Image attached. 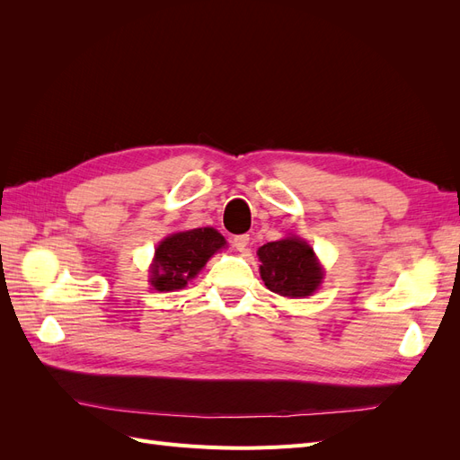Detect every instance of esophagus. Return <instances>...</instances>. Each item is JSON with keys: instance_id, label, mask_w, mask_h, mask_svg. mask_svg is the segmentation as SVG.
Masks as SVG:
<instances>
[{"instance_id": "34e87169", "label": "esophagus", "mask_w": 460, "mask_h": 460, "mask_svg": "<svg viewBox=\"0 0 460 460\" xmlns=\"http://www.w3.org/2000/svg\"><path fill=\"white\" fill-rule=\"evenodd\" d=\"M232 245L238 249V252H247V245H249V235L247 234H240V235H234L232 238Z\"/></svg>"}]
</instances>
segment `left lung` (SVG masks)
<instances>
[{"label": "left lung", "instance_id": "left-lung-1", "mask_svg": "<svg viewBox=\"0 0 460 460\" xmlns=\"http://www.w3.org/2000/svg\"><path fill=\"white\" fill-rule=\"evenodd\" d=\"M257 255L264 286L278 296L307 297L323 284L324 270L316 261L313 247L297 235L264 243Z\"/></svg>", "mask_w": 460, "mask_h": 460}]
</instances>
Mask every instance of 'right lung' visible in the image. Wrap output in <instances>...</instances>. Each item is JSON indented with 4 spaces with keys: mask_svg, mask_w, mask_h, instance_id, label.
<instances>
[{
    "mask_svg": "<svg viewBox=\"0 0 460 460\" xmlns=\"http://www.w3.org/2000/svg\"><path fill=\"white\" fill-rule=\"evenodd\" d=\"M225 245V235L208 226L166 235L149 269L151 286L159 291L182 289Z\"/></svg>",
    "mask_w": 460,
    "mask_h": 460,
    "instance_id": "add662e5",
    "label": "right lung"
}]
</instances>
